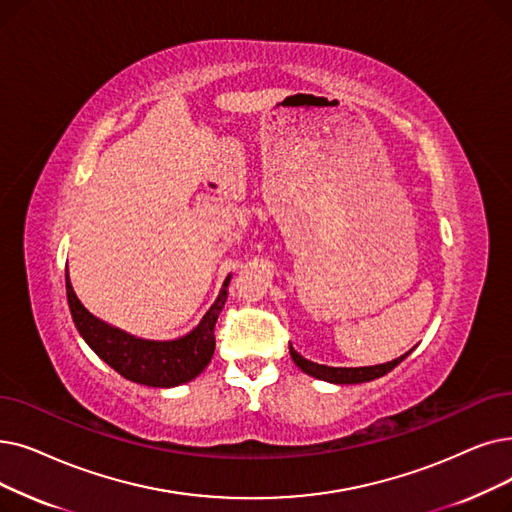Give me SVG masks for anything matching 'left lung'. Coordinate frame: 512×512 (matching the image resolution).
I'll list each match as a JSON object with an SVG mask.
<instances>
[{"label": "left lung", "instance_id": "obj_1", "mask_svg": "<svg viewBox=\"0 0 512 512\" xmlns=\"http://www.w3.org/2000/svg\"><path fill=\"white\" fill-rule=\"evenodd\" d=\"M291 349V358L293 362L309 376H314V379H320V381H328V383H337V385H355V383H368V381H374L379 379V376H385L387 372H391L399 362L406 360L410 351L404 353L402 358H397L393 362H387V364H376V366H362V368H332V366H324V364H316V362H309L305 360L303 355H299L293 345L288 347Z\"/></svg>", "mask_w": 512, "mask_h": 512}]
</instances>
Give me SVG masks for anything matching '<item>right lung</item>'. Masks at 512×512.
<instances>
[{"label":"right lung","instance_id":"right-lung-1","mask_svg":"<svg viewBox=\"0 0 512 512\" xmlns=\"http://www.w3.org/2000/svg\"><path fill=\"white\" fill-rule=\"evenodd\" d=\"M228 276L224 286L209 307L203 320L188 335L173 341H148L133 337L129 332L110 326L90 314L77 299L73 284L66 272V299L71 316L83 341L94 349L100 360L117 370L123 379L148 387H177L201 374L213 358L215 351V322L228 299Z\"/></svg>","mask_w":512,"mask_h":512}]
</instances>
